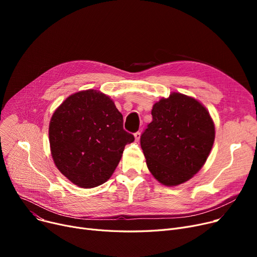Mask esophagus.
Returning <instances> with one entry per match:
<instances>
[{
    "label": "esophagus",
    "instance_id": "obj_1",
    "mask_svg": "<svg viewBox=\"0 0 257 257\" xmlns=\"http://www.w3.org/2000/svg\"><path fill=\"white\" fill-rule=\"evenodd\" d=\"M134 138H136V141H137V142H139L140 139H141V132L138 131V132L134 133Z\"/></svg>",
    "mask_w": 257,
    "mask_h": 257
}]
</instances>
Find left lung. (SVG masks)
<instances>
[{
    "instance_id": "8db88e82",
    "label": "left lung",
    "mask_w": 257,
    "mask_h": 257,
    "mask_svg": "<svg viewBox=\"0 0 257 257\" xmlns=\"http://www.w3.org/2000/svg\"><path fill=\"white\" fill-rule=\"evenodd\" d=\"M152 121L141 136L148 169L165 185H178L205 164L214 142L206 108L194 98L173 92L153 106Z\"/></svg>"
}]
</instances>
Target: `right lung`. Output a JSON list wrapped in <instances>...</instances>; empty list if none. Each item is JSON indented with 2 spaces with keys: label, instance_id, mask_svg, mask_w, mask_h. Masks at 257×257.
<instances>
[{
  "label": "right lung",
  "instance_id": "obj_1",
  "mask_svg": "<svg viewBox=\"0 0 257 257\" xmlns=\"http://www.w3.org/2000/svg\"><path fill=\"white\" fill-rule=\"evenodd\" d=\"M51 153L57 169L74 184L90 188L111 177L124 148L134 141L123 115L106 94L88 89L67 98L52 115Z\"/></svg>",
  "mask_w": 257,
  "mask_h": 257
}]
</instances>
